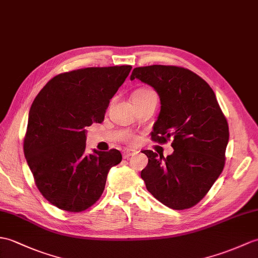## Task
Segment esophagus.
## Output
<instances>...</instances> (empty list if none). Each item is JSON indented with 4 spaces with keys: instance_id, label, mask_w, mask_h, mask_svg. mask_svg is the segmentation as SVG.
I'll return each instance as SVG.
<instances>
[{
    "instance_id": "34e87169",
    "label": "esophagus",
    "mask_w": 258,
    "mask_h": 258,
    "mask_svg": "<svg viewBox=\"0 0 258 258\" xmlns=\"http://www.w3.org/2000/svg\"><path fill=\"white\" fill-rule=\"evenodd\" d=\"M135 154H137V152L135 151H131V149H124L122 155H123V158L126 159V158H130L131 156H134Z\"/></svg>"
}]
</instances>
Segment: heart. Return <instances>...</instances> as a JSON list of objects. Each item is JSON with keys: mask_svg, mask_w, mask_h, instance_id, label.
I'll use <instances>...</instances> for the list:
<instances>
[{"mask_svg": "<svg viewBox=\"0 0 258 258\" xmlns=\"http://www.w3.org/2000/svg\"><path fill=\"white\" fill-rule=\"evenodd\" d=\"M153 93H155V92L152 91V90L140 89V90H137V91H135L133 93V98H135V97H143V95H148V94H153ZM125 140H126V142H128L131 144L135 142L134 136H132V135H126V137H125Z\"/></svg>", "mask_w": 258, "mask_h": 258, "instance_id": "1", "label": "heart"}]
</instances>
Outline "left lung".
<instances>
[{"label":"left lung","mask_w":258,"mask_h":258,"mask_svg":"<svg viewBox=\"0 0 258 258\" xmlns=\"http://www.w3.org/2000/svg\"><path fill=\"white\" fill-rule=\"evenodd\" d=\"M152 86L160 112L152 140L170 139L173 153L164 157L143 151L148 164L141 172L147 190L163 205L184 210L199 203L222 172L229 124L211 87L189 69L153 64L135 68L131 80Z\"/></svg>","instance_id":"obj_1"}]
</instances>
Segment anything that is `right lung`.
Listing matches in <instances>:
<instances>
[{
	"label": "right lung",
	"mask_w": 258,
	"mask_h": 258,
	"mask_svg": "<svg viewBox=\"0 0 258 258\" xmlns=\"http://www.w3.org/2000/svg\"><path fill=\"white\" fill-rule=\"evenodd\" d=\"M132 66L90 67L53 77L35 98L24 137V155L40 194L51 205L81 212L103 194L117 149L86 153L87 126L102 123L110 100Z\"/></svg>",
	"instance_id": "obj_1"
}]
</instances>
